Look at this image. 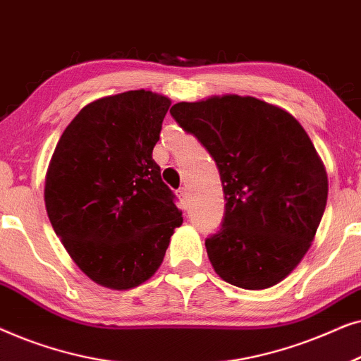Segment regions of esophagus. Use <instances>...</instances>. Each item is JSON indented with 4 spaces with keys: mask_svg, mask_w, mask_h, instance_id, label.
I'll return each mask as SVG.
<instances>
[{
    "mask_svg": "<svg viewBox=\"0 0 361 361\" xmlns=\"http://www.w3.org/2000/svg\"><path fill=\"white\" fill-rule=\"evenodd\" d=\"M177 195H179L182 205L187 207V204H189V190H187V187H180V189L177 190Z\"/></svg>",
    "mask_w": 361,
    "mask_h": 361,
    "instance_id": "obj_1",
    "label": "esophagus"
}]
</instances>
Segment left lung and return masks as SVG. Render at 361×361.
I'll return each mask as SVG.
<instances>
[{
	"label": "left lung",
	"mask_w": 361,
	"mask_h": 361,
	"mask_svg": "<svg viewBox=\"0 0 361 361\" xmlns=\"http://www.w3.org/2000/svg\"><path fill=\"white\" fill-rule=\"evenodd\" d=\"M171 115L220 172L225 215L205 240L215 273L243 289L278 284L307 253L327 205V174L307 133L253 97L180 102Z\"/></svg>",
	"instance_id": "obj_1"
}]
</instances>
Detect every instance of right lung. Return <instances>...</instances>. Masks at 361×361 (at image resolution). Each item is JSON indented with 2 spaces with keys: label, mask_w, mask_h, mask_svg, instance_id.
<instances>
[{
  "label": "right lung",
  "mask_w": 361,
  "mask_h": 361,
  "mask_svg": "<svg viewBox=\"0 0 361 361\" xmlns=\"http://www.w3.org/2000/svg\"><path fill=\"white\" fill-rule=\"evenodd\" d=\"M169 98L146 90L83 106L62 133L44 200L56 235L95 283L130 289L151 278L182 225L152 159Z\"/></svg>",
  "instance_id": "add662e5"
}]
</instances>
